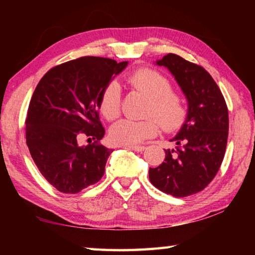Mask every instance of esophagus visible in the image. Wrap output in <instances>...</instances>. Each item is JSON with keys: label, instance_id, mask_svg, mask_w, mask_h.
I'll list each match as a JSON object with an SVG mask.
<instances>
[{"label": "esophagus", "instance_id": "34e87169", "mask_svg": "<svg viewBox=\"0 0 255 255\" xmlns=\"http://www.w3.org/2000/svg\"><path fill=\"white\" fill-rule=\"evenodd\" d=\"M125 148L132 149V150H135V152H143V150L145 149V146H139V145H128V146H125Z\"/></svg>", "mask_w": 255, "mask_h": 255}]
</instances>
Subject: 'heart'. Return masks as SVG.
<instances>
[{
  "label": "heart",
  "instance_id": "1",
  "mask_svg": "<svg viewBox=\"0 0 255 255\" xmlns=\"http://www.w3.org/2000/svg\"><path fill=\"white\" fill-rule=\"evenodd\" d=\"M128 83L136 91L148 98L146 116L157 118L164 130L172 131L182 126L187 117V108L183 99L172 91L171 82L165 76L149 68H143L133 72L128 77ZM120 109V86L117 82H110L101 94L100 110L108 120H114L119 117ZM157 121L154 118L119 120L110 128V139L125 145L141 143L147 138L157 135L159 124Z\"/></svg>",
  "mask_w": 255,
  "mask_h": 255
}]
</instances>
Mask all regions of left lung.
<instances>
[{
  "instance_id": "8db88e82",
  "label": "left lung",
  "mask_w": 255,
  "mask_h": 255,
  "mask_svg": "<svg viewBox=\"0 0 255 255\" xmlns=\"http://www.w3.org/2000/svg\"><path fill=\"white\" fill-rule=\"evenodd\" d=\"M171 72L188 101L187 118L172 138L178 145L165 150L157 167H149L155 188L182 198L204 190L215 178L225 155L228 109L223 94L204 67L175 54L156 60Z\"/></svg>"
}]
</instances>
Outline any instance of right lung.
<instances>
[{
    "instance_id": "right-lung-1",
    "label": "right lung",
    "mask_w": 255,
    "mask_h": 255,
    "mask_svg": "<svg viewBox=\"0 0 255 255\" xmlns=\"http://www.w3.org/2000/svg\"><path fill=\"white\" fill-rule=\"evenodd\" d=\"M128 62L85 56L53 67L42 76L30 101L25 138L40 173L63 193H77L103 176L112 149L99 141L101 94ZM85 134L95 143L78 145Z\"/></svg>"
}]
</instances>
